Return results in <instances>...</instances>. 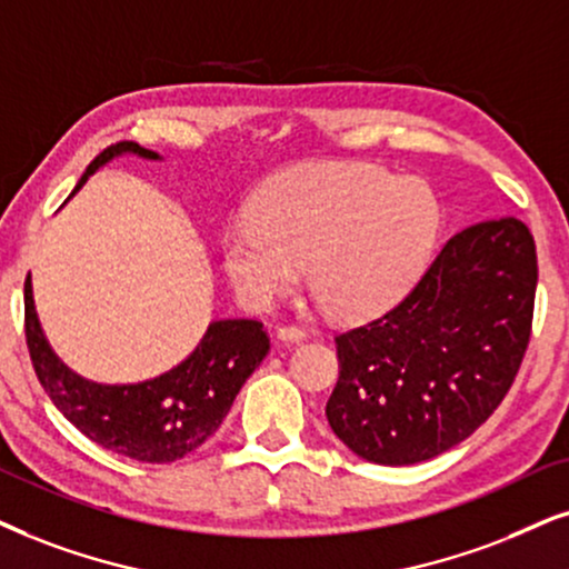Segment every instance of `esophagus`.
<instances>
[{"label":"esophagus","instance_id":"esophagus-1","mask_svg":"<svg viewBox=\"0 0 569 569\" xmlns=\"http://www.w3.org/2000/svg\"><path fill=\"white\" fill-rule=\"evenodd\" d=\"M278 338L286 343H299L307 338V330L299 326H283V328H278Z\"/></svg>","mask_w":569,"mask_h":569}]
</instances>
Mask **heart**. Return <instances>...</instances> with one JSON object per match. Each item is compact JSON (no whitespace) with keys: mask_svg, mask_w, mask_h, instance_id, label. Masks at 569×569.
Returning a JSON list of instances; mask_svg holds the SVG:
<instances>
[{"mask_svg":"<svg viewBox=\"0 0 569 569\" xmlns=\"http://www.w3.org/2000/svg\"><path fill=\"white\" fill-rule=\"evenodd\" d=\"M231 220L220 260L243 307L264 312L307 283L330 315L357 320L391 307L420 276L438 236V204L420 181L376 164H299Z\"/></svg>","mask_w":569,"mask_h":569,"instance_id":"1","label":"heart"}]
</instances>
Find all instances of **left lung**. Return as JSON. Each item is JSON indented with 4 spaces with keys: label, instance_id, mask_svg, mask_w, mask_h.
Wrapping results in <instances>:
<instances>
[{
    "label": "left lung",
    "instance_id": "8db88e82",
    "mask_svg": "<svg viewBox=\"0 0 569 569\" xmlns=\"http://www.w3.org/2000/svg\"><path fill=\"white\" fill-rule=\"evenodd\" d=\"M536 283V241L522 220L451 236L397 307L336 338L333 433L357 457L393 467L476 433L520 370Z\"/></svg>",
    "mask_w": 569,
    "mask_h": 569
}]
</instances>
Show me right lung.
Here are the masks:
<instances>
[{"label": "right lung", "mask_w": 569, "mask_h": 569, "mask_svg": "<svg viewBox=\"0 0 569 569\" xmlns=\"http://www.w3.org/2000/svg\"><path fill=\"white\" fill-rule=\"evenodd\" d=\"M123 154L162 160L136 141H120L86 168L73 193ZM26 338L36 376L54 407L93 443L152 465L176 462L199 449L220 428L236 393L270 351L262 322L212 320L197 349L162 376L141 383H97L70 370L49 347L36 315L31 272L26 278Z\"/></svg>", "instance_id": "obj_1"}]
</instances>
